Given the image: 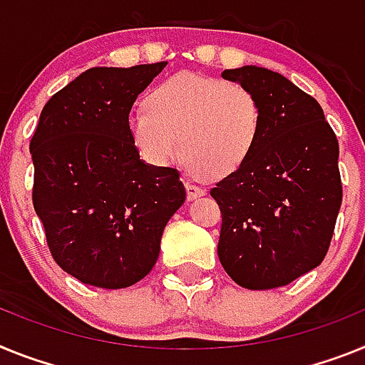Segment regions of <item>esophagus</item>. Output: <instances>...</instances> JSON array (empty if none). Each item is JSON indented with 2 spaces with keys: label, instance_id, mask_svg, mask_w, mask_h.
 I'll return each instance as SVG.
<instances>
[{
  "label": "esophagus",
  "instance_id": "obj_1",
  "mask_svg": "<svg viewBox=\"0 0 365 365\" xmlns=\"http://www.w3.org/2000/svg\"><path fill=\"white\" fill-rule=\"evenodd\" d=\"M185 189H187V198H189V200H195V198H198V196L205 195L204 187L195 185L192 182H185Z\"/></svg>",
  "mask_w": 365,
  "mask_h": 365
}]
</instances>
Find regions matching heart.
I'll list each match as a JSON object with an SVG mask.
<instances>
[{
	"label": "heart",
	"mask_w": 365,
	"mask_h": 365,
	"mask_svg": "<svg viewBox=\"0 0 365 365\" xmlns=\"http://www.w3.org/2000/svg\"><path fill=\"white\" fill-rule=\"evenodd\" d=\"M262 110L240 82L178 73L152 88L147 108L128 115V134L145 161L156 167L185 158L209 178L239 170L257 145Z\"/></svg>",
	"instance_id": "b5f03b06"
}]
</instances>
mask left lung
<instances>
[{"label":"left lung","mask_w":365,"mask_h":365,"mask_svg":"<svg viewBox=\"0 0 365 365\" xmlns=\"http://www.w3.org/2000/svg\"><path fill=\"white\" fill-rule=\"evenodd\" d=\"M257 95L259 141L211 196L222 213L218 259L250 290L284 287L322 264L341 205L340 147L314 97L257 66L222 71Z\"/></svg>","instance_id":"1"}]
</instances>
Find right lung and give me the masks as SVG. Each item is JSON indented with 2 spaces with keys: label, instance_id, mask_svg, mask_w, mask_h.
<instances>
[{
  "label": "right lung",
  "instance_id": "right-lung-1",
  "mask_svg": "<svg viewBox=\"0 0 365 365\" xmlns=\"http://www.w3.org/2000/svg\"><path fill=\"white\" fill-rule=\"evenodd\" d=\"M167 62L91 68L46 103L33 139V205L56 264L81 283L126 288L152 270L185 202L180 173L139 160L138 95Z\"/></svg>",
  "mask_w": 365,
  "mask_h": 365
}]
</instances>
